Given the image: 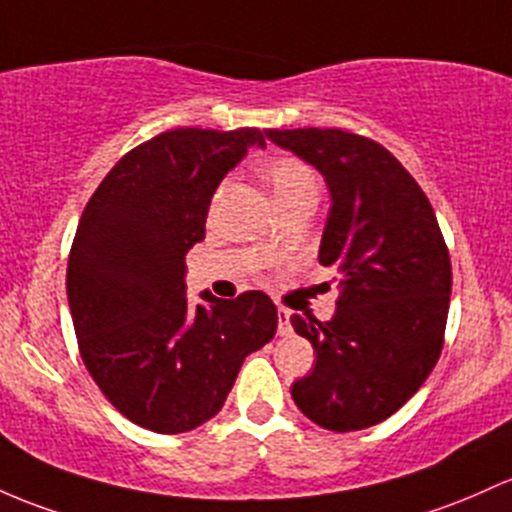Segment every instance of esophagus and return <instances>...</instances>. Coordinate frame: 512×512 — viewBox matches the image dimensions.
<instances>
[{"mask_svg": "<svg viewBox=\"0 0 512 512\" xmlns=\"http://www.w3.org/2000/svg\"><path fill=\"white\" fill-rule=\"evenodd\" d=\"M277 333L279 335H289L291 333V316L286 308H279L277 311Z\"/></svg>", "mask_w": 512, "mask_h": 512, "instance_id": "obj_1", "label": "esophagus"}]
</instances>
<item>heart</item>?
<instances>
[{
  "instance_id": "obj_1",
  "label": "heart",
  "mask_w": 512,
  "mask_h": 512,
  "mask_svg": "<svg viewBox=\"0 0 512 512\" xmlns=\"http://www.w3.org/2000/svg\"><path fill=\"white\" fill-rule=\"evenodd\" d=\"M265 179L272 189L277 206L289 204L294 199H316L318 196V174L311 165L296 160V157H274L265 165Z\"/></svg>"
}]
</instances>
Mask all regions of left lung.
Segmentation results:
<instances>
[{
    "mask_svg": "<svg viewBox=\"0 0 512 512\" xmlns=\"http://www.w3.org/2000/svg\"><path fill=\"white\" fill-rule=\"evenodd\" d=\"M265 136L323 174L330 213L318 262L335 267V316H291L316 364L294 381L299 411L325 430L372 428L428 379L445 338L452 265L428 196L384 145L340 128Z\"/></svg>",
    "mask_w": 512,
    "mask_h": 512,
    "instance_id": "left-lung-1",
    "label": "left lung"
}]
</instances>
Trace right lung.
I'll use <instances>...</instances> for the list:
<instances>
[{
    "instance_id": "right-lung-1",
    "label": "right lung",
    "mask_w": 512,
    "mask_h": 512,
    "mask_svg": "<svg viewBox=\"0 0 512 512\" xmlns=\"http://www.w3.org/2000/svg\"><path fill=\"white\" fill-rule=\"evenodd\" d=\"M255 145L257 128H174L123 155L84 206L67 262L77 342L111 406L145 430L211 420L243 359L277 333L262 291L194 303L184 284L213 192Z\"/></svg>"
}]
</instances>
